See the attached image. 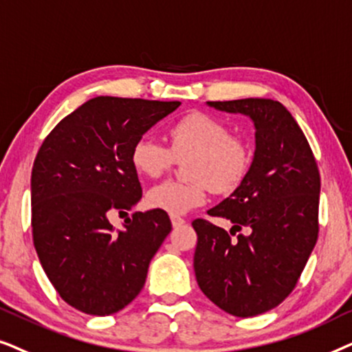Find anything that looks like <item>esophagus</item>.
<instances>
[{
  "instance_id": "obj_1",
  "label": "esophagus",
  "mask_w": 352,
  "mask_h": 352,
  "mask_svg": "<svg viewBox=\"0 0 352 352\" xmlns=\"http://www.w3.org/2000/svg\"><path fill=\"white\" fill-rule=\"evenodd\" d=\"M170 222L173 227H180V225L185 223V219L180 217V215H170Z\"/></svg>"
}]
</instances>
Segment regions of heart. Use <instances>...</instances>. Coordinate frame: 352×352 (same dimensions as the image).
<instances>
[{
    "mask_svg": "<svg viewBox=\"0 0 352 352\" xmlns=\"http://www.w3.org/2000/svg\"><path fill=\"white\" fill-rule=\"evenodd\" d=\"M170 149L151 135L140 137L132 146L133 167L142 175L157 179L172 166L173 157L186 159L190 182H164L148 191L149 208L179 215L203 204L210 186L230 193L245 180L252 153L245 140L232 137L227 124L204 112H191L168 129Z\"/></svg>",
    "mask_w": 352,
    "mask_h": 352,
    "instance_id": "heart-1",
    "label": "heart"
}]
</instances>
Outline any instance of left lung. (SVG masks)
<instances>
[{
	"instance_id": "obj_1",
	"label": "left lung",
	"mask_w": 352,
	"mask_h": 352,
	"mask_svg": "<svg viewBox=\"0 0 352 352\" xmlns=\"http://www.w3.org/2000/svg\"><path fill=\"white\" fill-rule=\"evenodd\" d=\"M209 107L243 114L254 125V156L236 190L208 210L230 220L223 228L196 219L195 275L201 292L222 311L254 317L293 292L316 246L320 175L306 137L282 102L264 98L208 101Z\"/></svg>"
}]
</instances>
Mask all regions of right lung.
<instances>
[{
    "label": "right lung",
    "instance_id": "1",
    "mask_svg": "<svg viewBox=\"0 0 352 352\" xmlns=\"http://www.w3.org/2000/svg\"><path fill=\"white\" fill-rule=\"evenodd\" d=\"M179 101L96 96L64 117L41 144L30 180L32 230L56 292L90 316H111L142 292L149 262L172 230L164 210L111 215L142 199L132 146Z\"/></svg>",
    "mask_w": 352,
    "mask_h": 352
}]
</instances>
